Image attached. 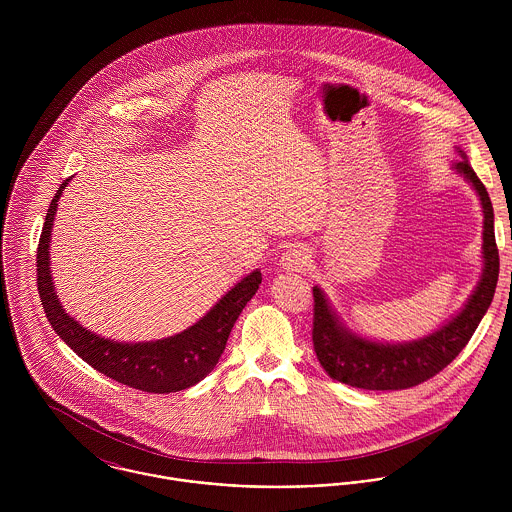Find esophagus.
<instances>
[{
	"label": "esophagus",
	"instance_id": "34e87169",
	"mask_svg": "<svg viewBox=\"0 0 512 512\" xmlns=\"http://www.w3.org/2000/svg\"><path fill=\"white\" fill-rule=\"evenodd\" d=\"M309 264V252L303 244H290L286 248V252L282 254V266L286 270H292V272H299L303 270L305 266Z\"/></svg>",
	"mask_w": 512,
	"mask_h": 512
}]
</instances>
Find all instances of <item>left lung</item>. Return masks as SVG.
Segmentation results:
<instances>
[{
	"mask_svg": "<svg viewBox=\"0 0 512 512\" xmlns=\"http://www.w3.org/2000/svg\"><path fill=\"white\" fill-rule=\"evenodd\" d=\"M455 169L463 173L481 197L483 205V258L485 270L477 290L445 327L426 339L408 345H380L347 333L319 288H313V349L321 366L333 380L365 390H402L434 378L469 343L487 313L497 280L499 248L495 240V215L489 193L471 163L463 155Z\"/></svg>",
	"mask_w": 512,
	"mask_h": 512,
	"instance_id": "left-lung-1",
	"label": "left lung"
}]
</instances>
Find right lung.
I'll list each match as a JSON object with an SVG mask.
<instances>
[{
    "label": "right lung",
    "instance_id": "add662e5",
    "mask_svg": "<svg viewBox=\"0 0 512 512\" xmlns=\"http://www.w3.org/2000/svg\"><path fill=\"white\" fill-rule=\"evenodd\" d=\"M69 181L71 177L63 181L47 209L37 246V290L51 327L82 361L130 388L153 394H169L197 384L219 363L238 315L262 284V274L256 270L246 276L201 321L175 337L136 345L98 337L96 333L84 329L63 309L53 290L49 270L53 219L59 197Z\"/></svg>",
    "mask_w": 512,
    "mask_h": 512
}]
</instances>
